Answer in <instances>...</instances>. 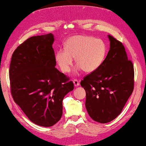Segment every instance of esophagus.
I'll list each match as a JSON object with an SVG mask.
<instances>
[{"label": "esophagus", "mask_w": 146, "mask_h": 146, "mask_svg": "<svg viewBox=\"0 0 146 146\" xmlns=\"http://www.w3.org/2000/svg\"><path fill=\"white\" fill-rule=\"evenodd\" d=\"M73 83H74V85L75 87H78L80 85V82L78 80H74Z\"/></svg>", "instance_id": "1"}]
</instances>
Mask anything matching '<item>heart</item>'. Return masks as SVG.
<instances>
[{"mask_svg":"<svg viewBox=\"0 0 146 146\" xmlns=\"http://www.w3.org/2000/svg\"><path fill=\"white\" fill-rule=\"evenodd\" d=\"M64 50H58L55 60L64 73H68L73 66L74 58L78 69L93 72L102 64L106 54V46L102 40L90 36H74L66 42Z\"/></svg>","mask_w":146,"mask_h":146,"instance_id":"heart-1","label":"heart"}]
</instances>
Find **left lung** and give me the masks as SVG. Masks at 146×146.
Segmentation results:
<instances>
[{
  "label": "left lung",
  "mask_w": 146,
  "mask_h": 146,
  "mask_svg": "<svg viewBox=\"0 0 146 146\" xmlns=\"http://www.w3.org/2000/svg\"><path fill=\"white\" fill-rule=\"evenodd\" d=\"M110 50L102 64L81 81L86 94L85 106L90 117L106 123L120 114L133 90L134 71L124 46L108 35Z\"/></svg>",
  "instance_id": "1"
}]
</instances>
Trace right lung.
I'll return each mask as SVG.
<instances>
[{
	"mask_svg": "<svg viewBox=\"0 0 146 146\" xmlns=\"http://www.w3.org/2000/svg\"><path fill=\"white\" fill-rule=\"evenodd\" d=\"M52 33L29 38L12 56L9 70L11 94L30 120L43 127L62 115V101L74 90L72 81L56 68Z\"/></svg>",
	"mask_w": 146,
	"mask_h": 146,
	"instance_id": "right-lung-1",
	"label": "right lung"
}]
</instances>
